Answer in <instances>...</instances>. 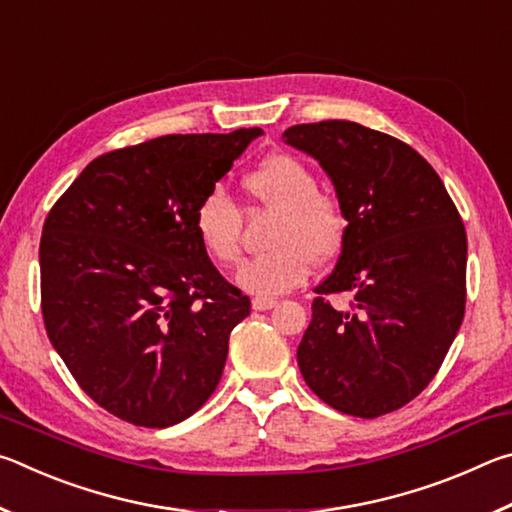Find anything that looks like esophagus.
I'll return each instance as SVG.
<instances>
[{
	"label": "esophagus",
	"instance_id": "obj_1",
	"mask_svg": "<svg viewBox=\"0 0 512 512\" xmlns=\"http://www.w3.org/2000/svg\"><path fill=\"white\" fill-rule=\"evenodd\" d=\"M277 305L275 298H264V296H257L253 298V309L255 311H266V309H273Z\"/></svg>",
	"mask_w": 512,
	"mask_h": 512
}]
</instances>
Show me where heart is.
<instances>
[{"mask_svg": "<svg viewBox=\"0 0 512 512\" xmlns=\"http://www.w3.org/2000/svg\"><path fill=\"white\" fill-rule=\"evenodd\" d=\"M246 192L277 212L271 246L239 266L235 282L255 296H280L307 280L311 259L339 253L345 239V212L339 198L318 189L316 173L289 153H275L244 178ZM194 232L207 257L221 266L241 253V212L221 185H212L194 207Z\"/></svg>", "mask_w": 512, "mask_h": 512, "instance_id": "obj_1", "label": "heart"}]
</instances>
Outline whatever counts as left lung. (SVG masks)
Returning <instances> with one entry per match:
<instances>
[{
    "label": "left lung",
    "instance_id": "obj_1",
    "mask_svg": "<svg viewBox=\"0 0 512 512\" xmlns=\"http://www.w3.org/2000/svg\"><path fill=\"white\" fill-rule=\"evenodd\" d=\"M282 137L318 160L348 221L339 262L314 289L302 377L354 418L402 409L436 377L463 323L461 214L431 164L391 135L329 119ZM329 292H350L351 309L334 310Z\"/></svg>",
    "mask_w": 512,
    "mask_h": 512
}]
</instances>
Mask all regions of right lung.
<instances>
[{"label": "right lung", "mask_w": 512, "mask_h": 512, "mask_svg": "<svg viewBox=\"0 0 512 512\" xmlns=\"http://www.w3.org/2000/svg\"><path fill=\"white\" fill-rule=\"evenodd\" d=\"M262 128L164 135L92 160L42 228L47 336L94 402L162 429L214 393L250 300L194 232V207Z\"/></svg>", "instance_id": "add662e5"}]
</instances>
